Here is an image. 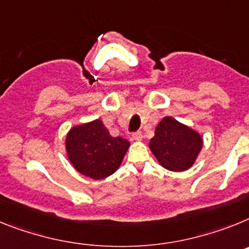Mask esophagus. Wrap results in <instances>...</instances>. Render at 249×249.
<instances>
[{
    "label": "esophagus",
    "instance_id": "obj_1",
    "mask_svg": "<svg viewBox=\"0 0 249 249\" xmlns=\"http://www.w3.org/2000/svg\"><path fill=\"white\" fill-rule=\"evenodd\" d=\"M133 140H135V142H142V131H137V133H134L133 134Z\"/></svg>",
    "mask_w": 249,
    "mask_h": 249
}]
</instances>
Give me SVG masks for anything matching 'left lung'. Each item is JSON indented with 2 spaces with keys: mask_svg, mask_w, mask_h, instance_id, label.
<instances>
[{
  "mask_svg": "<svg viewBox=\"0 0 249 249\" xmlns=\"http://www.w3.org/2000/svg\"><path fill=\"white\" fill-rule=\"evenodd\" d=\"M203 146L198 131L181 124L172 116H165L155 127L149 148L163 168L172 172H184L193 165Z\"/></svg>",
  "mask_w": 249,
  "mask_h": 249,
  "instance_id": "8db88e82",
  "label": "left lung"
}]
</instances>
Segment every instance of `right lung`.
Instances as JSON below:
<instances>
[{
	"mask_svg": "<svg viewBox=\"0 0 249 249\" xmlns=\"http://www.w3.org/2000/svg\"><path fill=\"white\" fill-rule=\"evenodd\" d=\"M65 145L73 168L99 180L118 170L130 142L122 137H111L103 122L96 119L71 127Z\"/></svg>",
	"mask_w": 249,
	"mask_h": 249,
	"instance_id": "obj_1",
	"label": "right lung"
}]
</instances>
